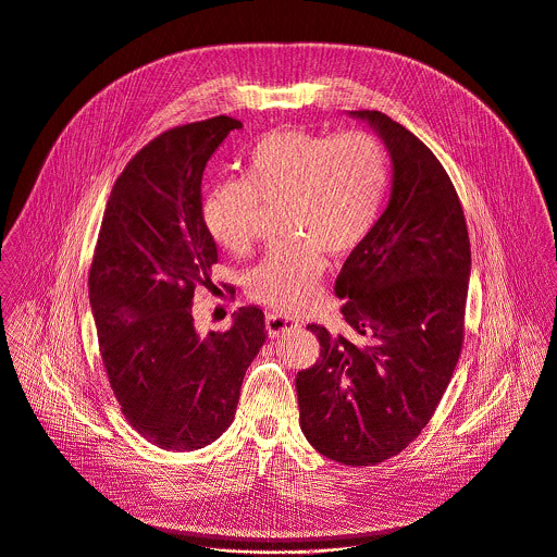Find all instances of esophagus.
<instances>
[{
    "instance_id": "obj_1",
    "label": "esophagus",
    "mask_w": 557,
    "mask_h": 557,
    "mask_svg": "<svg viewBox=\"0 0 557 557\" xmlns=\"http://www.w3.org/2000/svg\"><path fill=\"white\" fill-rule=\"evenodd\" d=\"M265 329H268V335H270V337H278V335L298 331V329H300V322L294 320V318H289V315L268 313V315H265Z\"/></svg>"
}]
</instances>
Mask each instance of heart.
<instances>
[{"label":"heart","instance_id":"obj_1","mask_svg":"<svg viewBox=\"0 0 557 557\" xmlns=\"http://www.w3.org/2000/svg\"><path fill=\"white\" fill-rule=\"evenodd\" d=\"M388 182L382 143L368 132L335 138L283 129L259 138L244 177L209 189L202 215L209 233L228 250L244 252L257 231L261 200L281 202L289 237L265 252L246 274L248 294L281 311H300L324 272L322 250L344 255L370 233Z\"/></svg>","mask_w":557,"mask_h":557}]
</instances>
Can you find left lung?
<instances>
[{
    "mask_svg": "<svg viewBox=\"0 0 557 557\" xmlns=\"http://www.w3.org/2000/svg\"><path fill=\"white\" fill-rule=\"evenodd\" d=\"M391 160V194L346 259V335L311 324L320 361L298 371L300 428L326 458L368 467L408 447L456 370L471 276L465 213L441 162L406 127L359 110Z\"/></svg>",
    "mask_w": 557,
    "mask_h": 557,
    "instance_id": "obj_1",
    "label": "left lung"
}]
</instances>
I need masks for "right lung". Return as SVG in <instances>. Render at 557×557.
<instances>
[{
    "instance_id": "right-lung-1",
    "label": "right lung",
    "mask_w": 557,
    "mask_h": 557,
    "mask_svg": "<svg viewBox=\"0 0 557 557\" xmlns=\"http://www.w3.org/2000/svg\"><path fill=\"white\" fill-rule=\"evenodd\" d=\"M239 127L213 116L149 143L112 187L95 248L88 294L110 386L125 419L162 449H200L231 425L268 337L259 307L235 311L224 333L200 335L191 318L194 289L218 261L202 171Z\"/></svg>"
}]
</instances>
